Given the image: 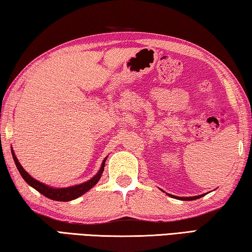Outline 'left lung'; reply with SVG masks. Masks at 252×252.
I'll use <instances>...</instances> for the list:
<instances>
[{
    "label": "left lung",
    "instance_id": "8db88e82",
    "mask_svg": "<svg viewBox=\"0 0 252 252\" xmlns=\"http://www.w3.org/2000/svg\"><path fill=\"white\" fill-rule=\"evenodd\" d=\"M172 197H175L177 200H183V201H191V200H196V199H200L203 195H197V196H192V197H180V196H175V195H172V194H168Z\"/></svg>",
    "mask_w": 252,
    "mask_h": 252
}]
</instances>
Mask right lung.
<instances>
[{"label":"right lung","instance_id":"1","mask_svg":"<svg viewBox=\"0 0 252 252\" xmlns=\"http://www.w3.org/2000/svg\"><path fill=\"white\" fill-rule=\"evenodd\" d=\"M12 156H13L14 163L16 165V167H18L20 174L22 175L24 181H26V182L29 185H31L33 189H35L36 191L40 192L41 194H43L44 196L49 197V199L55 200V201H61V202H67V201L75 200V199H77V197L81 196L82 194H85L86 192L89 191V189H92L94 185H96L97 182L99 181V179H100L102 172H104L105 160L107 159V158L104 159V162H102V164H101L100 170H99L97 174L94 175L92 180L87 181L86 183L75 185V187H70V188L55 189V188H50V187H48V185L39 182V181H36V180L33 179V177H31L30 174H28V173L24 171V168L21 166V164L19 163L18 158H15L13 150H12Z\"/></svg>","mask_w":252,"mask_h":252}]
</instances>
